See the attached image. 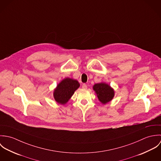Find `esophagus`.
<instances>
[{"mask_svg":"<svg viewBox=\"0 0 161 161\" xmlns=\"http://www.w3.org/2000/svg\"><path fill=\"white\" fill-rule=\"evenodd\" d=\"M82 87V89H87V86L86 84H83Z\"/></svg>","mask_w":161,"mask_h":161,"instance_id":"1","label":"esophagus"}]
</instances>
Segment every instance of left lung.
I'll use <instances>...</instances> for the list:
<instances>
[{
  "instance_id": "obj_1",
  "label": "left lung",
  "mask_w": 161,
  "mask_h": 161,
  "mask_svg": "<svg viewBox=\"0 0 161 161\" xmlns=\"http://www.w3.org/2000/svg\"><path fill=\"white\" fill-rule=\"evenodd\" d=\"M93 89L96 93L99 101L103 104L110 102L115 95L114 90L105 82L95 84L93 86Z\"/></svg>"
}]
</instances>
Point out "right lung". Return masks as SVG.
Returning <instances> with one entry per match:
<instances>
[{
    "instance_id": "obj_1",
    "label": "right lung",
    "mask_w": 161,
    "mask_h": 161,
    "mask_svg": "<svg viewBox=\"0 0 161 161\" xmlns=\"http://www.w3.org/2000/svg\"><path fill=\"white\" fill-rule=\"evenodd\" d=\"M80 84L76 80L66 78L59 83L53 92L55 100L60 104H66L74 92L79 87Z\"/></svg>"
}]
</instances>
